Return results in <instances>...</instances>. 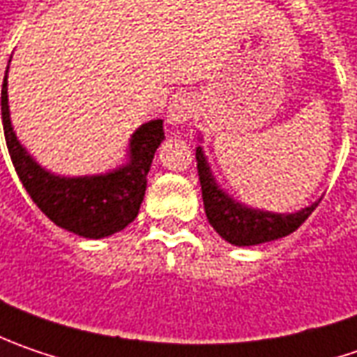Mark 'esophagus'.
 Listing matches in <instances>:
<instances>
[{
	"mask_svg": "<svg viewBox=\"0 0 357 357\" xmlns=\"http://www.w3.org/2000/svg\"><path fill=\"white\" fill-rule=\"evenodd\" d=\"M192 114H194V101L181 96L169 103L165 117H167V123H172V126H183L192 117Z\"/></svg>",
	"mask_w": 357,
	"mask_h": 357,
	"instance_id": "esophagus-1",
	"label": "esophagus"
}]
</instances>
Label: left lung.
I'll list each match as a JSON object with an SVG mask.
<instances>
[{"instance_id": "1", "label": "left lung", "mask_w": 357, "mask_h": 357, "mask_svg": "<svg viewBox=\"0 0 357 357\" xmlns=\"http://www.w3.org/2000/svg\"><path fill=\"white\" fill-rule=\"evenodd\" d=\"M195 160H197L202 197H204V208L209 224L231 245L245 248V245H257V243L286 238L291 231H296L307 220V215L318 208L319 199L312 206L291 213H275V211L248 208L220 188V183L211 174V167L202 146L195 148Z\"/></svg>"}]
</instances>
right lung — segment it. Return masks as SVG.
<instances>
[{"mask_svg":"<svg viewBox=\"0 0 357 357\" xmlns=\"http://www.w3.org/2000/svg\"><path fill=\"white\" fill-rule=\"evenodd\" d=\"M9 70V66H8ZM8 71L1 87V119L9 155L25 192L55 225L87 240L107 238L137 218L148 172L163 135V119L142 123L130 139L128 162L93 176H57L39 165L13 132L8 103Z\"/></svg>","mask_w":357,"mask_h":357,"instance_id":"add662e5","label":"right lung"}]
</instances>
